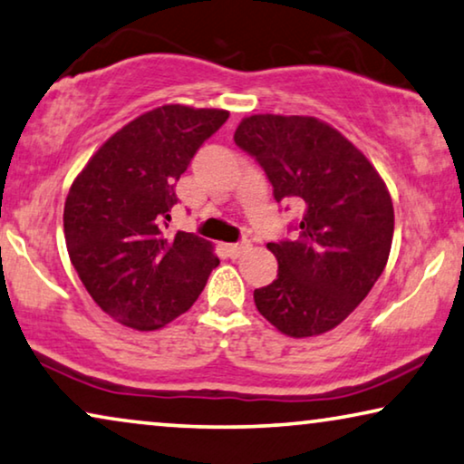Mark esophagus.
Segmentation results:
<instances>
[{
	"instance_id": "34e87169",
	"label": "esophagus",
	"mask_w": 464,
	"mask_h": 464,
	"mask_svg": "<svg viewBox=\"0 0 464 464\" xmlns=\"http://www.w3.org/2000/svg\"><path fill=\"white\" fill-rule=\"evenodd\" d=\"M248 248H251V243L248 240H240V243H232L227 245V253H230L232 259H238L240 255H245Z\"/></svg>"
}]
</instances>
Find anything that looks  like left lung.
<instances>
[{"label":"left lung","mask_w":464,"mask_h":464,"mask_svg":"<svg viewBox=\"0 0 464 464\" xmlns=\"http://www.w3.org/2000/svg\"><path fill=\"white\" fill-rule=\"evenodd\" d=\"M257 160L274 198H295L304 218L297 240L267 243L278 259L272 285L255 288L259 314L288 337L341 324L385 270L393 203L364 154L324 121L253 115L234 133Z\"/></svg>","instance_id":"left-lung-1"}]
</instances>
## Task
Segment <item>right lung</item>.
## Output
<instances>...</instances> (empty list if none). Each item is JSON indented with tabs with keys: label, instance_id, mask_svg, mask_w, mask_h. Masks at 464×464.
Instances as JSON below:
<instances>
[{
	"label": "right lung",
	"instance_id": "add662e5",
	"mask_svg": "<svg viewBox=\"0 0 464 464\" xmlns=\"http://www.w3.org/2000/svg\"><path fill=\"white\" fill-rule=\"evenodd\" d=\"M230 112L165 104L106 140L64 203L69 257L121 324L157 331L188 312L219 259L192 232H165L176 182Z\"/></svg>",
	"mask_w": 464,
	"mask_h": 464
}]
</instances>
